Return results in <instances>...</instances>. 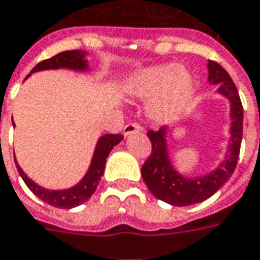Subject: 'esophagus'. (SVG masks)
Returning <instances> with one entry per match:
<instances>
[{
    "label": "esophagus",
    "mask_w": 260,
    "mask_h": 260,
    "mask_svg": "<svg viewBox=\"0 0 260 260\" xmlns=\"http://www.w3.org/2000/svg\"><path fill=\"white\" fill-rule=\"evenodd\" d=\"M142 131V126L137 122H131L126 123L125 125V128H123V135L125 137H129L132 134H137V132H141Z\"/></svg>",
    "instance_id": "1"
}]
</instances>
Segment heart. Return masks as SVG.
<instances>
[{"instance_id":"1","label":"heart","mask_w":260,"mask_h":260,"mask_svg":"<svg viewBox=\"0 0 260 260\" xmlns=\"http://www.w3.org/2000/svg\"><path fill=\"white\" fill-rule=\"evenodd\" d=\"M125 91L134 98H153L149 105L151 115L158 121L168 122L179 115L190 101L195 81L181 65L165 63L138 71L126 81Z\"/></svg>"}]
</instances>
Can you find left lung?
Returning a JSON list of instances; mask_svg holds the SVG:
<instances>
[{
  "label": "left lung",
  "mask_w": 260,
  "mask_h": 260,
  "mask_svg": "<svg viewBox=\"0 0 260 260\" xmlns=\"http://www.w3.org/2000/svg\"><path fill=\"white\" fill-rule=\"evenodd\" d=\"M208 71L209 84L218 85V92L231 102V141L225 159L219 167L204 176L186 178L176 172L171 164L167 126L158 131H148L146 134L152 144V152L141 169V175L153 197L174 206H188L212 197L232 176L239 158L243 131V108L239 93L231 75L218 62L209 59Z\"/></svg>",
  "instance_id": "left-lung-1"
}]
</instances>
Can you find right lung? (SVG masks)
I'll return each mask as SVG.
<instances>
[{
    "mask_svg": "<svg viewBox=\"0 0 260 260\" xmlns=\"http://www.w3.org/2000/svg\"><path fill=\"white\" fill-rule=\"evenodd\" d=\"M59 68H68V70L74 71H88V61L85 59V52L84 51H77V49L59 52L55 56H52V58L45 59V61H42L38 65H35L32 71H31V74L32 72H38V71L59 70ZM122 138L123 137L121 134H107V135H102L98 139V142H96L92 160H91V165L88 168V172L85 174V176L75 186L68 188V189H45V188L40 186L38 183H35V182L31 181L26 176L25 172L17 164V160H15V165H17V169H18L21 178L24 179L25 185L29 188V190L32 192L35 197H38L41 201L47 202L51 206L61 208V209H71V208H75V206L82 205L92 197L93 192L96 190L98 185H100L101 176L104 175L108 155L112 151L114 146H116L122 141Z\"/></svg>",
    "mask_w": 260,
    "mask_h": 260,
    "instance_id": "add662e5",
    "label": "right lung"
}]
</instances>
